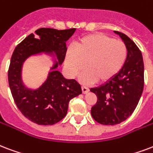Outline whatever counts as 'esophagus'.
I'll return each instance as SVG.
<instances>
[{
  "label": "esophagus",
  "mask_w": 153,
  "mask_h": 153,
  "mask_svg": "<svg viewBox=\"0 0 153 153\" xmlns=\"http://www.w3.org/2000/svg\"><path fill=\"white\" fill-rule=\"evenodd\" d=\"M82 93H83V94H86V93H87V92L89 91V88L87 87H86V86H82Z\"/></svg>",
  "instance_id": "34e87169"
}]
</instances>
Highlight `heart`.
I'll use <instances>...</instances> for the list:
<instances>
[{"label":"heart","instance_id":"heart-1","mask_svg":"<svg viewBox=\"0 0 153 153\" xmlns=\"http://www.w3.org/2000/svg\"><path fill=\"white\" fill-rule=\"evenodd\" d=\"M127 56L128 50L123 42L103 33H93L76 42L74 51L68 50L66 63L72 76L80 74L86 64L83 81L106 82L120 71Z\"/></svg>","mask_w":153,"mask_h":153}]
</instances>
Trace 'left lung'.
<instances>
[{
    "label": "left lung",
    "instance_id": "left-lung-1",
    "mask_svg": "<svg viewBox=\"0 0 153 153\" xmlns=\"http://www.w3.org/2000/svg\"><path fill=\"white\" fill-rule=\"evenodd\" d=\"M124 42L128 56L123 68L110 81L91 91L97 96L91 115L103 125H115L126 120L133 113L144 90V61L140 50L131 38L115 31Z\"/></svg>",
    "mask_w": 153,
    "mask_h": 153
}]
</instances>
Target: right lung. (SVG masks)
<instances>
[{"label": "right lung", "mask_w": 153, "mask_h": 153, "mask_svg": "<svg viewBox=\"0 0 153 153\" xmlns=\"http://www.w3.org/2000/svg\"><path fill=\"white\" fill-rule=\"evenodd\" d=\"M74 31V28H41L19 43L12 54L8 71L12 95L23 115L37 124L53 125L62 120L67 113L70 100L82 94L81 86L75 79H66L60 72L53 71L38 89L25 88L21 79L22 63L30 55L53 51L58 62L52 69L57 68L65 59L66 41Z\"/></svg>", "instance_id": "1"}]
</instances>
